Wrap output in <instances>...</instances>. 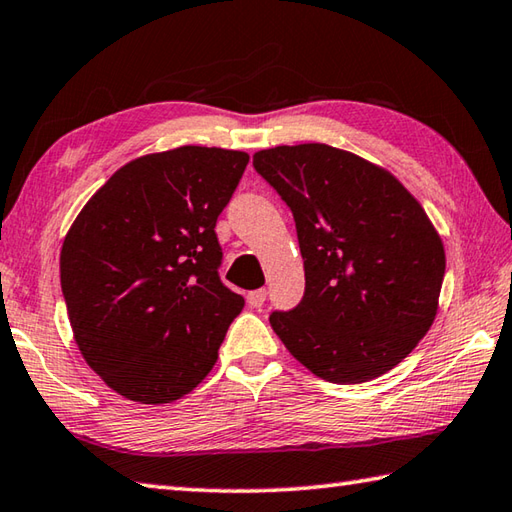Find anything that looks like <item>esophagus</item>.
<instances>
[{
	"mask_svg": "<svg viewBox=\"0 0 512 512\" xmlns=\"http://www.w3.org/2000/svg\"><path fill=\"white\" fill-rule=\"evenodd\" d=\"M266 288H257V290H250L248 293V306L250 308H262L264 306V302H266Z\"/></svg>",
	"mask_w": 512,
	"mask_h": 512,
	"instance_id": "1",
	"label": "esophagus"
}]
</instances>
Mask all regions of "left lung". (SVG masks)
<instances>
[{
    "label": "left lung",
    "instance_id": "1",
    "mask_svg": "<svg viewBox=\"0 0 512 512\" xmlns=\"http://www.w3.org/2000/svg\"><path fill=\"white\" fill-rule=\"evenodd\" d=\"M253 166L295 219L306 288L270 326L333 384L384 375L437 313L444 244L417 199L366 159L326 144L259 150Z\"/></svg>",
    "mask_w": 512,
    "mask_h": 512
}]
</instances>
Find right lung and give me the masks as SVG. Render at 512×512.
Returning <instances> with one entry per match:
<instances>
[{
	"mask_svg": "<svg viewBox=\"0 0 512 512\" xmlns=\"http://www.w3.org/2000/svg\"><path fill=\"white\" fill-rule=\"evenodd\" d=\"M246 164V153L206 146L139 157L68 230L59 273L75 342L126 399L175 402L215 366L244 308L219 277L215 226Z\"/></svg>",
	"mask_w": 512,
	"mask_h": 512,
	"instance_id": "right-lung-1",
	"label": "right lung"
}]
</instances>
